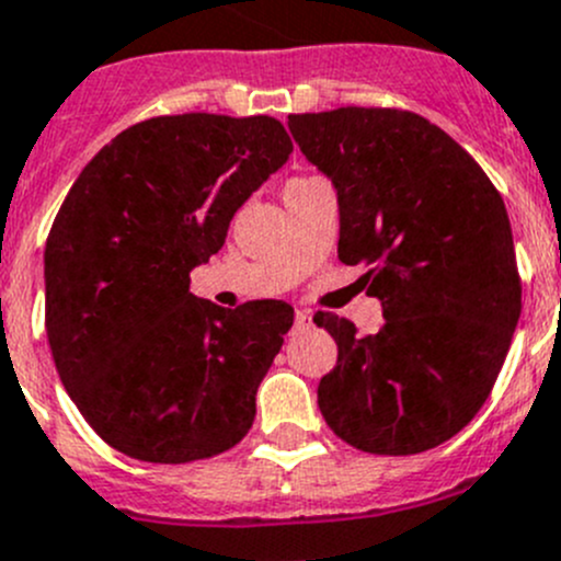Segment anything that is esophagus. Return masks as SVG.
I'll return each mask as SVG.
<instances>
[{
	"label": "esophagus",
	"instance_id": "34e87169",
	"mask_svg": "<svg viewBox=\"0 0 561 561\" xmlns=\"http://www.w3.org/2000/svg\"><path fill=\"white\" fill-rule=\"evenodd\" d=\"M312 323V314L307 309H296V329H307Z\"/></svg>",
	"mask_w": 561,
	"mask_h": 561
}]
</instances>
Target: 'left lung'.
<instances>
[{"label":"left lung","mask_w":561,"mask_h":561,"mask_svg":"<svg viewBox=\"0 0 561 561\" xmlns=\"http://www.w3.org/2000/svg\"><path fill=\"white\" fill-rule=\"evenodd\" d=\"M340 197V260L367 265L378 334L314 312L340 347L318 386L331 431L369 455H416L477 416L520 318V274L502 194L422 114L340 106L287 117Z\"/></svg>","instance_id":"left-lung-1"}]
</instances>
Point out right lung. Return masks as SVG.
Returning a JSON list of instances; mask_svg holds the SVG:
<instances>
[{"label": "right lung", "instance_id": "add662e5", "mask_svg": "<svg viewBox=\"0 0 561 561\" xmlns=\"http://www.w3.org/2000/svg\"><path fill=\"white\" fill-rule=\"evenodd\" d=\"M293 153L268 114H161L81 170L46 238V334L87 425L117 453L192 463L236 447L293 307L221 309L188 271Z\"/></svg>", "mask_w": 561, "mask_h": 561}]
</instances>
